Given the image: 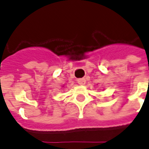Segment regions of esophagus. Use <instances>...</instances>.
<instances>
[{
	"mask_svg": "<svg viewBox=\"0 0 149 149\" xmlns=\"http://www.w3.org/2000/svg\"><path fill=\"white\" fill-rule=\"evenodd\" d=\"M77 81H78V83L79 84V85H84V84L86 83V79L83 78L79 79Z\"/></svg>",
	"mask_w": 149,
	"mask_h": 149,
	"instance_id": "esophagus-1",
	"label": "esophagus"
}]
</instances>
